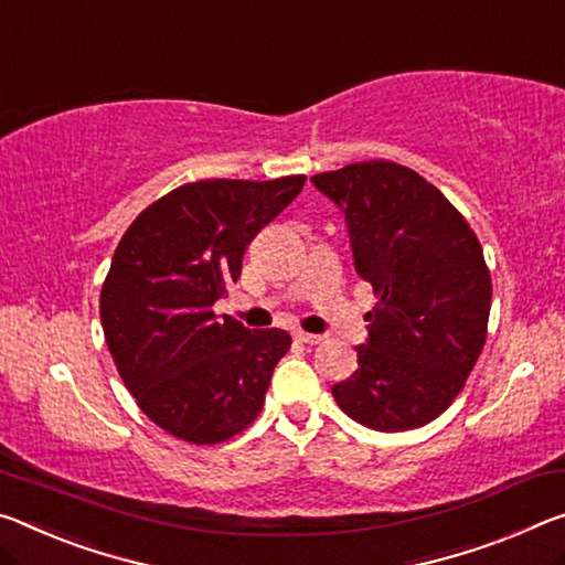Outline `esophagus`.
Masks as SVG:
<instances>
[{"instance_id": "esophagus-1", "label": "esophagus", "mask_w": 565, "mask_h": 565, "mask_svg": "<svg viewBox=\"0 0 565 565\" xmlns=\"http://www.w3.org/2000/svg\"><path fill=\"white\" fill-rule=\"evenodd\" d=\"M294 339L301 344H321V334H309V331H294Z\"/></svg>"}]
</instances>
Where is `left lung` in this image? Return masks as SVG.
Returning a JSON list of instances; mask_svg holds the SVG:
<instances>
[{"label":"left lung","mask_w":565,"mask_h":565,"mask_svg":"<svg viewBox=\"0 0 565 565\" xmlns=\"http://www.w3.org/2000/svg\"><path fill=\"white\" fill-rule=\"evenodd\" d=\"M344 213L354 268L377 294L337 405L377 433L433 423L486 344L492 284L478 236L423 175L370 160L311 178Z\"/></svg>","instance_id":"obj_1"}]
</instances>
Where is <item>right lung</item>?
<instances>
[{"instance_id": "add662e5", "label": "right lung", "mask_w": 565, "mask_h": 565, "mask_svg": "<svg viewBox=\"0 0 565 565\" xmlns=\"http://www.w3.org/2000/svg\"><path fill=\"white\" fill-rule=\"evenodd\" d=\"M303 181L185 183L148 205L115 248L100 291L107 349L138 407L185 443H223L254 423L289 352L284 329H246L213 303Z\"/></svg>"}]
</instances>
